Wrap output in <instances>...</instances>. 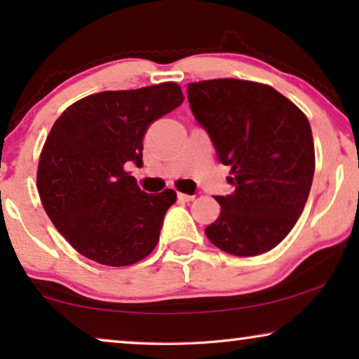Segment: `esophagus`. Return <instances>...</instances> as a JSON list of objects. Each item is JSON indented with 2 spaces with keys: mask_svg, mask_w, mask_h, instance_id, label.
<instances>
[{
  "mask_svg": "<svg viewBox=\"0 0 359 359\" xmlns=\"http://www.w3.org/2000/svg\"><path fill=\"white\" fill-rule=\"evenodd\" d=\"M178 199L183 201V203H189V201L194 199V196H189V194H183V193H178Z\"/></svg>",
  "mask_w": 359,
  "mask_h": 359,
  "instance_id": "esophagus-1",
  "label": "esophagus"
}]
</instances>
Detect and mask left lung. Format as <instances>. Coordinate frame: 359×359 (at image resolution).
Here are the masks:
<instances>
[{
  "mask_svg": "<svg viewBox=\"0 0 359 359\" xmlns=\"http://www.w3.org/2000/svg\"><path fill=\"white\" fill-rule=\"evenodd\" d=\"M191 111L208 130L233 193L217 196L205 227L215 247L255 257L291 232L307 203L316 150L306 114L269 85L217 78L188 85Z\"/></svg>",
  "mask_w": 359,
  "mask_h": 359,
  "instance_id": "1",
  "label": "left lung"
}]
</instances>
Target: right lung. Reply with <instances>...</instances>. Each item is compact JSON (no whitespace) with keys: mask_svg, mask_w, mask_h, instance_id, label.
Masks as SVG:
<instances>
[{"mask_svg":"<svg viewBox=\"0 0 359 359\" xmlns=\"http://www.w3.org/2000/svg\"><path fill=\"white\" fill-rule=\"evenodd\" d=\"M184 101L178 83L102 91L68 106L42 147L37 189L48 219L83 257L129 266L154 252L176 193L147 194L126 163H142L150 124Z\"/></svg>","mask_w":359,"mask_h":359,"instance_id":"1","label":"right lung"}]
</instances>
